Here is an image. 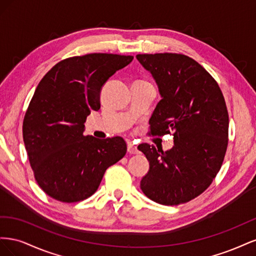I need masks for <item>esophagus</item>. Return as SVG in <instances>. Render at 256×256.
<instances>
[{"mask_svg":"<svg viewBox=\"0 0 256 256\" xmlns=\"http://www.w3.org/2000/svg\"><path fill=\"white\" fill-rule=\"evenodd\" d=\"M127 150L129 154H138V152L136 146L134 145L131 142H128V144H127Z\"/></svg>","mask_w":256,"mask_h":256,"instance_id":"1","label":"esophagus"}]
</instances>
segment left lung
<instances>
[{"mask_svg": "<svg viewBox=\"0 0 256 256\" xmlns=\"http://www.w3.org/2000/svg\"><path fill=\"white\" fill-rule=\"evenodd\" d=\"M159 88L161 100L150 120V134H173L164 152L138 146L150 161L141 189L152 200L187 203L210 186L220 171L228 143V113L218 83L196 60L178 53L138 54Z\"/></svg>", "mask_w": 256, "mask_h": 256, "instance_id": "1", "label": "left lung"}]
</instances>
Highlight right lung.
<instances>
[{"instance_id":"add662e5","label":"right lung","mask_w":256,"mask_h":256,"mask_svg":"<svg viewBox=\"0 0 256 256\" xmlns=\"http://www.w3.org/2000/svg\"><path fill=\"white\" fill-rule=\"evenodd\" d=\"M134 60L131 56L90 53L58 62L37 85L23 120L30 164L40 187L60 202L94 194L106 170L127 152L120 136H84V122L100 109L106 80Z\"/></svg>"}]
</instances>
